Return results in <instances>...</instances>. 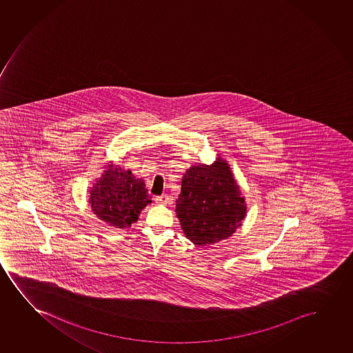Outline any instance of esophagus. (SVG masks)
I'll list each match as a JSON object with an SVG mask.
<instances>
[{
  "instance_id": "esophagus-1",
  "label": "esophagus",
  "mask_w": 353,
  "mask_h": 353,
  "mask_svg": "<svg viewBox=\"0 0 353 353\" xmlns=\"http://www.w3.org/2000/svg\"><path fill=\"white\" fill-rule=\"evenodd\" d=\"M169 201L170 198L168 195H159V196L155 198V203L158 205H166V203H169Z\"/></svg>"
}]
</instances>
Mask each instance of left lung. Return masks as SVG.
<instances>
[{"instance_id": "obj_1", "label": "left lung", "mask_w": 353, "mask_h": 353, "mask_svg": "<svg viewBox=\"0 0 353 353\" xmlns=\"http://www.w3.org/2000/svg\"><path fill=\"white\" fill-rule=\"evenodd\" d=\"M176 212L185 236L195 245L208 246L232 236L246 216V205L224 160L185 172Z\"/></svg>"}]
</instances>
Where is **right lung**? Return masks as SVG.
Masks as SVG:
<instances>
[{
    "mask_svg": "<svg viewBox=\"0 0 353 353\" xmlns=\"http://www.w3.org/2000/svg\"><path fill=\"white\" fill-rule=\"evenodd\" d=\"M142 179H135L131 171L110 166L92 187L89 203L92 211L112 227H130L141 211L152 203Z\"/></svg>",
    "mask_w": 353,
    "mask_h": 353,
    "instance_id": "1",
    "label": "right lung"
}]
</instances>
